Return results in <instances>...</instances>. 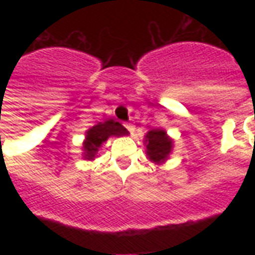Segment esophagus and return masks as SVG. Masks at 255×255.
Masks as SVG:
<instances>
[{
	"mask_svg": "<svg viewBox=\"0 0 255 255\" xmlns=\"http://www.w3.org/2000/svg\"><path fill=\"white\" fill-rule=\"evenodd\" d=\"M124 126H126V128H127L128 131H129V132L133 135V132H135V126H133V124H131V123H126Z\"/></svg>",
	"mask_w": 255,
	"mask_h": 255,
	"instance_id": "obj_1",
	"label": "esophagus"
}]
</instances>
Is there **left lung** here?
Here are the masks:
<instances>
[{"mask_svg": "<svg viewBox=\"0 0 255 255\" xmlns=\"http://www.w3.org/2000/svg\"><path fill=\"white\" fill-rule=\"evenodd\" d=\"M144 142H146V154L150 161L155 164H162L168 160L173 147V142L164 129L154 128L149 131L144 136Z\"/></svg>", "mask_w": 255, "mask_h": 255, "instance_id": "left-lung-1", "label": "left lung"}]
</instances>
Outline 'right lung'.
<instances>
[{
  "mask_svg": "<svg viewBox=\"0 0 255 255\" xmlns=\"http://www.w3.org/2000/svg\"><path fill=\"white\" fill-rule=\"evenodd\" d=\"M128 135L127 128H124L119 122L106 120L98 123L86 132V140L83 142V158L84 160H94L97 151L101 144L108 140L111 136H123Z\"/></svg>",
  "mask_w": 255,
  "mask_h": 255,
  "instance_id": "right-lung-1",
  "label": "right lung"
}]
</instances>
